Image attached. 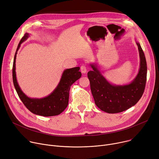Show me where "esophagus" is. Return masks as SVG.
Segmentation results:
<instances>
[{
    "mask_svg": "<svg viewBox=\"0 0 159 159\" xmlns=\"http://www.w3.org/2000/svg\"><path fill=\"white\" fill-rule=\"evenodd\" d=\"M81 72L83 74H85L87 72V67L85 66H82L81 67Z\"/></svg>",
    "mask_w": 159,
    "mask_h": 159,
    "instance_id": "obj_1",
    "label": "esophagus"
}]
</instances>
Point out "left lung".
Returning <instances> with one entry per match:
<instances>
[{
	"instance_id": "obj_1",
	"label": "left lung",
	"mask_w": 159,
	"mask_h": 159,
	"mask_svg": "<svg viewBox=\"0 0 159 159\" xmlns=\"http://www.w3.org/2000/svg\"><path fill=\"white\" fill-rule=\"evenodd\" d=\"M140 57V68L138 75L129 84L115 85L109 83L101 74L97 65L90 64L88 72L91 92L95 104L108 113L124 111L135 105L142 97L146 82L147 65L140 44L136 42Z\"/></svg>"
}]
</instances>
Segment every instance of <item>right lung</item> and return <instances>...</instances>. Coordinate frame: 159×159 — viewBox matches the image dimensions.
<instances>
[{
	"instance_id": "right-lung-1",
	"label": "right lung",
	"mask_w": 159,
	"mask_h": 159,
	"mask_svg": "<svg viewBox=\"0 0 159 159\" xmlns=\"http://www.w3.org/2000/svg\"><path fill=\"white\" fill-rule=\"evenodd\" d=\"M29 37V34L25 33L20 41L15 55L13 66V80L16 91L20 99L32 113L43 116H52L62 113L67 107L69 102V90L71 85L81 76L79 71L80 67H76L66 69L60 81L53 92L42 99L30 98L24 93L20 88L16 76V58L17 52L21 44Z\"/></svg>"
}]
</instances>
